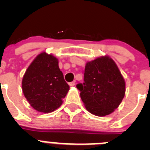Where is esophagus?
<instances>
[{
  "mask_svg": "<svg viewBox=\"0 0 150 150\" xmlns=\"http://www.w3.org/2000/svg\"><path fill=\"white\" fill-rule=\"evenodd\" d=\"M75 81H72V82L69 83V86H75Z\"/></svg>",
  "mask_w": 150,
  "mask_h": 150,
  "instance_id": "obj_1",
  "label": "esophagus"
}]
</instances>
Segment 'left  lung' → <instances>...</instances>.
I'll list each match as a JSON object with an SVG mask.
<instances>
[{
  "instance_id": "8db88e82",
  "label": "left lung",
  "mask_w": 150,
  "mask_h": 150,
  "mask_svg": "<svg viewBox=\"0 0 150 150\" xmlns=\"http://www.w3.org/2000/svg\"><path fill=\"white\" fill-rule=\"evenodd\" d=\"M86 110L96 116L108 115L121 103L125 83L110 57H98L86 63L84 83L77 84Z\"/></svg>"
}]
</instances>
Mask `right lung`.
Listing matches in <instances>:
<instances>
[{
    "mask_svg": "<svg viewBox=\"0 0 150 150\" xmlns=\"http://www.w3.org/2000/svg\"><path fill=\"white\" fill-rule=\"evenodd\" d=\"M22 84L29 104L44 113L59 108L69 89L59 67L58 59L46 52L38 54L28 67Z\"/></svg>",
    "mask_w": 150,
    "mask_h": 150,
    "instance_id": "add662e5",
    "label": "right lung"
}]
</instances>
